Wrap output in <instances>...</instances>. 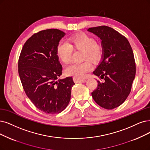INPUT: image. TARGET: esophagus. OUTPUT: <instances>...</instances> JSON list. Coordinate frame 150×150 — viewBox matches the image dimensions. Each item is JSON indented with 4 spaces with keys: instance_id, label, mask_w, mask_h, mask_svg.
Listing matches in <instances>:
<instances>
[{
    "instance_id": "obj_1",
    "label": "esophagus",
    "mask_w": 150,
    "mask_h": 150,
    "mask_svg": "<svg viewBox=\"0 0 150 150\" xmlns=\"http://www.w3.org/2000/svg\"><path fill=\"white\" fill-rule=\"evenodd\" d=\"M74 82L75 83H78V82H85L86 81V79H81V78H78V77H74L73 78Z\"/></svg>"
}]
</instances>
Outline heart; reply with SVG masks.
I'll list each match as a JSON object with an SVG mask.
<instances>
[{
	"label": "heart",
	"instance_id": "obj_1",
	"mask_svg": "<svg viewBox=\"0 0 150 150\" xmlns=\"http://www.w3.org/2000/svg\"><path fill=\"white\" fill-rule=\"evenodd\" d=\"M73 50H82V59H89L96 62L103 54V47L100 43L95 41L93 37L81 33L69 38L67 43L60 42L56 49L59 60L64 64L69 63L71 59ZM92 69V65L88 60L81 63H72L67 66L64 72L66 75L82 78Z\"/></svg>",
	"mask_w": 150,
	"mask_h": 150
}]
</instances>
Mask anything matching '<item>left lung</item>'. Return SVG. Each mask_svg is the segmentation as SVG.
Wrapping results in <instances>:
<instances>
[{"instance_id":"1","label":"left lung","mask_w":150,"mask_h":150,"mask_svg":"<svg viewBox=\"0 0 150 150\" xmlns=\"http://www.w3.org/2000/svg\"><path fill=\"white\" fill-rule=\"evenodd\" d=\"M88 31L101 39L103 47L102 59L93 74L104 81L98 80L91 95L99 106L112 109L122 104L130 93L136 73L134 52L127 39L112 28L101 26Z\"/></svg>"}]
</instances>
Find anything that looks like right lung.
Returning <instances> with one entry per match:
<instances>
[{"mask_svg": "<svg viewBox=\"0 0 150 150\" xmlns=\"http://www.w3.org/2000/svg\"><path fill=\"white\" fill-rule=\"evenodd\" d=\"M65 35L57 29L35 33L25 43L18 60V74L26 95L38 109L47 114L63 111L75 85L71 76L57 80L62 67L56 49Z\"/></svg>", "mask_w": 150, "mask_h": 150, "instance_id": "1", "label": "right lung"}]
</instances>
